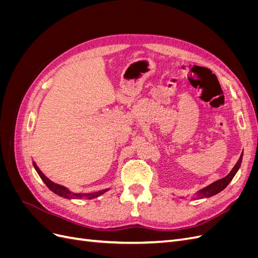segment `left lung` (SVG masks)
<instances>
[{
  "instance_id": "1",
  "label": "left lung",
  "mask_w": 258,
  "mask_h": 258,
  "mask_svg": "<svg viewBox=\"0 0 258 258\" xmlns=\"http://www.w3.org/2000/svg\"><path fill=\"white\" fill-rule=\"evenodd\" d=\"M242 157H243V153L241 154L238 162L236 163V166L232 168V170L230 171V173L227 176H225V177H223L221 179H218V181H216V182L212 183L211 185L205 187V188H202L201 190H199L198 194H197V198L198 199H202V198L212 197V196H214V195H216V194H218L220 191H222L223 189H225L226 187H227V185L231 182V179L233 178V176L236 175L237 171L239 170V168L241 166V162H242Z\"/></svg>"
}]
</instances>
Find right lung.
Wrapping results in <instances>:
<instances>
[{
    "label": "right lung",
    "instance_id": "obj_1",
    "mask_svg": "<svg viewBox=\"0 0 258 258\" xmlns=\"http://www.w3.org/2000/svg\"><path fill=\"white\" fill-rule=\"evenodd\" d=\"M33 166H34L35 170L37 171L38 175H40L41 178L43 179V182L46 184V186H47L51 191H53L54 194H57V195H59V196L63 197V198H68V199H81V198L85 197V198H87V199H92V198H96V197L100 196V195H102V194H104L105 191L108 190V189H103V190H99V191L91 192V194H74V192L70 191L67 188V187L51 182L48 177H46L44 175V173L40 170V168L36 166V163L34 161H33Z\"/></svg>",
    "mask_w": 258,
    "mask_h": 258
}]
</instances>
